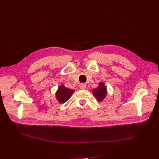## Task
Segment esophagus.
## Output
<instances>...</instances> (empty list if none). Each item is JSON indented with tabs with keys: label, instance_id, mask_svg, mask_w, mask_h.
<instances>
[{
	"label": "esophagus",
	"instance_id": "esophagus-1",
	"mask_svg": "<svg viewBox=\"0 0 159 159\" xmlns=\"http://www.w3.org/2000/svg\"><path fill=\"white\" fill-rule=\"evenodd\" d=\"M79 87H80V89H84L86 87V85H85V84H84V83H82V84H80L79 85Z\"/></svg>",
	"mask_w": 159,
	"mask_h": 159
}]
</instances>
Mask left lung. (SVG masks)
Wrapping results in <instances>:
<instances>
[{"label":"left lung","mask_w":159,"mask_h":159,"mask_svg":"<svg viewBox=\"0 0 159 159\" xmlns=\"http://www.w3.org/2000/svg\"><path fill=\"white\" fill-rule=\"evenodd\" d=\"M93 94L99 101H102L106 97L107 89L103 82H100L98 87L93 90Z\"/></svg>","instance_id":"8db88e82"}]
</instances>
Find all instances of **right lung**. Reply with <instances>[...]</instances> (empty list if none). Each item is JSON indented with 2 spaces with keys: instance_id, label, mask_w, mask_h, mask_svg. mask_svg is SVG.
<instances>
[{
  "instance_id": "obj_1",
  "label": "right lung",
  "mask_w": 159,
  "mask_h": 159,
  "mask_svg": "<svg viewBox=\"0 0 159 159\" xmlns=\"http://www.w3.org/2000/svg\"><path fill=\"white\" fill-rule=\"evenodd\" d=\"M73 93L74 90L66 88L63 85H61L56 93V98L60 103H64L70 99Z\"/></svg>"
}]
</instances>
